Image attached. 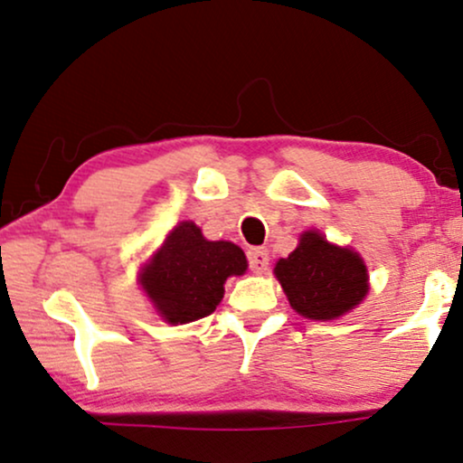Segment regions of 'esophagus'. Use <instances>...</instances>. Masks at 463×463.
<instances>
[{
  "label": "esophagus",
  "instance_id": "esophagus-1",
  "mask_svg": "<svg viewBox=\"0 0 463 463\" xmlns=\"http://www.w3.org/2000/svg\"><path fill=\"white\" fill-rule=\"evenodd\" d=\"M248 262L254 273L267 271L269 267V250L267 248H250L248 250Z\"/></svg>",
  "mask_w": 463,
  "mask_h": 463
}]
</instances>
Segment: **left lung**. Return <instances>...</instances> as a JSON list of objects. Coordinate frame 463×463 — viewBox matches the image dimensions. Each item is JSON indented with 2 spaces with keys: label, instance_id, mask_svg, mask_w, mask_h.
<instances>
[{
  "label": "left lung",
  "instance_id": "8db88e82",
  "mask_svg": "<svg viewBox=\"0 0 463 463\" xmlns=\"http://www.w3.org/2000/svg\"><path fill=\"white\" fill-rule=\"evenodd\" d=\"M275 275L292 309L312 320L346 314L367 292V269L361 256L331 245L316 231L303 232L299 248L278 260Z\"/></svg>",
  "mask_w": 463,
  "mask_h": 463
}]
</instances>
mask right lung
<instances>
[{"label": "right lung", "instance_id": "obj_1", "mask_svg": "<svg viewBox=\"0 0 463 463\" xmlns=\"http://www.w3.org/2000/svg\"><path fill=\"white\" fill-rule=\"evenodd\" d=\"M248 260L228 241H207L201 228L181 222L143 273V288L162 318L185 325L204 318L224 297L228 275H241Z\"/></svg>", "mask_w": 463, "mask_h": 463}]
</instances>
